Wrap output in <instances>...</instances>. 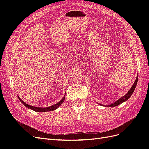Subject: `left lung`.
Segmentation results:
<instances>
[{"label":"left lung","mask_w":149,"mask_h":149,"mask_svg":"<svg viewBox=\"0 0 149 149\" xmlns=\"http://www.w3.org/2000/svg\"><path fill=\"white\" fill-rule=\"evenodd\" d=\"M137 81H138V75L137 76L136 79V81H135L134 84L132 85V86L131 87V88H130V89L128 91V93L126 94L125 95H124V96H123L122 97H120V99H119V100L118 101H116L115 102L111 104H110V105H107V107L108 106H109V107H115V106H119V104H122L123 102L127 101V100H129V98L130 96H131L132 93L134 91L135 88H136V85L137 84ZM100 104L101 106H104V105L101 104Z\"/></svg>","instance_id":"1"}]
</instances>
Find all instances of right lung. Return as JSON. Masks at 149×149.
<instances>
[{"label": "right lung", "mask_w": 149, "mask_h": 149, "mask_svg": "<svg viewBox=\"0 0 149 149\" xmlns=\"http://www.w3.org/2000/svg\"><path fill=\"white\" fill-rule=\"evenodd\" d=\"M18 97H19V100L20 101V102L23 104L27 108H29V109L33 110L34 111H36V112H47V111H54L57 108L59 107L61 104L64 102L65 101V96L63 97L62 100L58 102V103L55 104H54L53 106H51L49 107H35V106H30L29 104H27L25 103L24 101H22L21 99L18 96Z\"/></svg>", "instance_id": "1"}]
</instances>
